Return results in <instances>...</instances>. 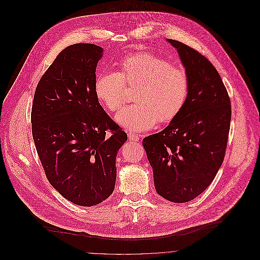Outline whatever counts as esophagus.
<instances>
[{
  "instance_id": "34e87169",
  "label": "esophagus",
  "mask_w": 260,
  "mask_h": 260,
  "mask_svg": "<svg viewBox=\"0 0 260 260\" xmlns=\"http://www.w3.org/2000/svg\"><path fill=\"white\" fill-rule=\"evenodd\" d=\"M128 137L130 141H134V142H139L140 141V135L135 134L133 132H128Z\"/></svg>"
}]
</instances>
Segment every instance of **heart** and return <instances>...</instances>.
I'll use <instances>...</instances> for the list:
<instances>
[{"instance_id":"b5f03b06","label":"heart","mask_w":260,"mask_h":260,"mask_svg":"<svg viewBox=\"0 0 260 260\" xmlns=\"http://www.w3.org/2000/svg\"><path fill=\"white\" fill-rule=\"evenodd\" d=\"M117 72H102L94 93L107 110L117 111L126 88H134L133 105L116 114V121L131 131H146L157 121L167 124L184 108L190 91L186 69L151 52L130 54L116 64Z\"/></svg>"}]
</instances>
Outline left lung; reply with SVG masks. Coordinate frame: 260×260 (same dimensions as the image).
<instances>
[{
  "label": "left lung",
  "instance_id": "1",
  "mask_svg": "<svg viewBox=\"0 0 260 260\" xmlns=\"http://www.w3.org/2000/svg\"><path fill=\"white\" fill-rule=\"evenodd\" d=\"M177 49L190 81L187 103L162 131L143 140L156 192L172 203L202 194L223 161L231 123V101L210 60L186 44Z\"/></svg>",
  "mask_w": 260,
  "mask_h": 260
}]
</instances>
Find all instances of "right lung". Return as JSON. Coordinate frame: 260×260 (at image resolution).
<instances>
[{
    "label": "right lung",
    "instance_id": "1",
    "mask_svg": "<svg viewBox=\"0 0 260 260\" xmlns=\"http://www.w3.org/2000/svg\"><path fill=\"white\" fill-rule=\"evenodd\" d=\"M103 48L80 43L60 51L37 86L31 128L50 185L66 200L91 207L114 190L115 159L128 136L94 93Z\"/></svg>",
    "mask_w": 260,
    "mask_h": 260
}]
</instances>
